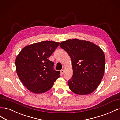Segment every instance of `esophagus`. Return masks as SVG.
I'll use <instances>...</instances> for the list:
<instances>
[{"label": "esophagus", "mask_w": 120, "mask_h": 120, "mask_svg": "<svg viewBox=\"0 0 120 120\" xmlns=\"http://www.w3.org/2000/svg\"><path fill=\"white\" fill-rule=\"evenodd\" d=\"M64 70H61L60 71V73H61V75H64Z\"/></svg>", "instance_id": "34e87169"}]
</instances>
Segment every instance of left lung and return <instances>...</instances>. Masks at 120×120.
I'll use <instances>...</instances> for the list:
<instances>
[{"instance_id": "obj_1", "label": "left lung", "mask_w": 120, "mask_h": 120, "mask_svg": "<svg viewBox=\"0 0 120 120\" xmlns=\"http://www.w3.org/2000/svg\"><path fill=\"white\" fill-rule=\"evenodd\" d=\"M71 57L73 75L68 81L72 92L86 95L93 92L104 75L105 56L99 46L89 41L68 39L60 45Z\"/></svg>"}]
</instances>
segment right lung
<instances>
[{
  "mask_svg": "<svg viewBox=\"0 0 120 120\" xmlns=\"http://www.w3.org/2000/svg\"><path fill=\"white\" fill-rule=\"evenodd\" d=\"M60 43L43 41L27 45L15 60L16 71L23 85L30 92L41 94L48 91L60 77L53 70L54 63L48 60Z\"/></svg>",
  "mask_w": 120,
  "mask_h": 120,
  "instance_id": "obj_1",
  "label": "right lung"
}]
</instances>
